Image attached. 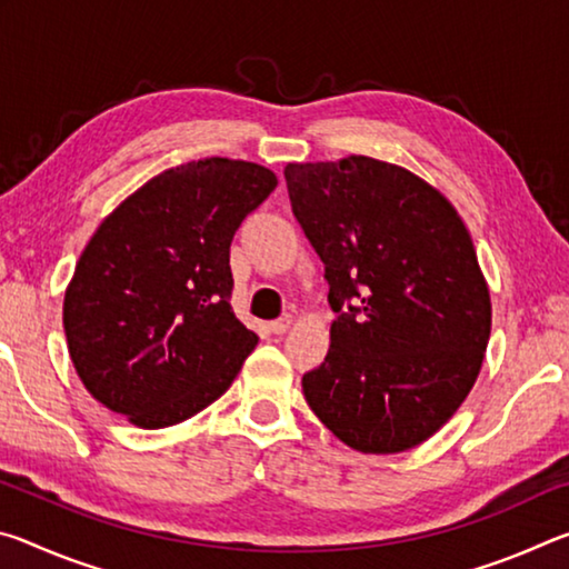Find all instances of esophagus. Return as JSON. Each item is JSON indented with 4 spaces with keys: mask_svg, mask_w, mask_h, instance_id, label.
I'll use <instances>...</instances> for the list:
<instances>
[{
    "mask_svg": "<svg viewBox=\"0 0 569 569\" xmlns=\"http://www.w3.org/2000/svg\"><path fill=\"white\" fill-rule=\"evenodd\" d=\"M293 323H296V316H293V313H283L281 319L271 323V331H273V333H286L288 329H291Z\"/></svg>",
    "mask_w": 569,
    "mask_h": 569,
    "instance_id": "esophagus-1",
    "label": "esophagus"
}]
</instances>
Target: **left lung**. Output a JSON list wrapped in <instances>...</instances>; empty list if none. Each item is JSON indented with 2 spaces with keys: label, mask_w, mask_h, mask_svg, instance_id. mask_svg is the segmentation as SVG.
Wrapping results in <instances>:
<instances>
[{
  "label": "left lung",
  "mask_w": 569,
  "mask_h": 569,
  "mask_svg": "<svg viewBox=\"0 0 569 569\" xmlns=\"http://www.w3.org/2000/svg\"><path fill=\"white\" fill-rule=\"evenodd\" d=\"M286 182L336 311L329 353L303 377L308 407L361 455L419 447L469 397L492 331L465 220L377 158L288 162Z\"/></svg>",
  "instance_id": "obj_1"
}]
</instances>
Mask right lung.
<instances>
[{"instance_id":"1","label":"right lung","mask_w":569,"mask_h":569,"mask_svg":"<svg viewBox=\"0 0 569 569\" xmlns=\"http://www.w3.org/2000/svg\"><path fill=\"white\" fill-rule=\"evenodd\" d=\"M276 186L258 162L192 160L150 178L98 226L62 323L77 377L102 407L162 429L228 391L258 343L230 306V240Z\"/></svg>"}]
</instances>
